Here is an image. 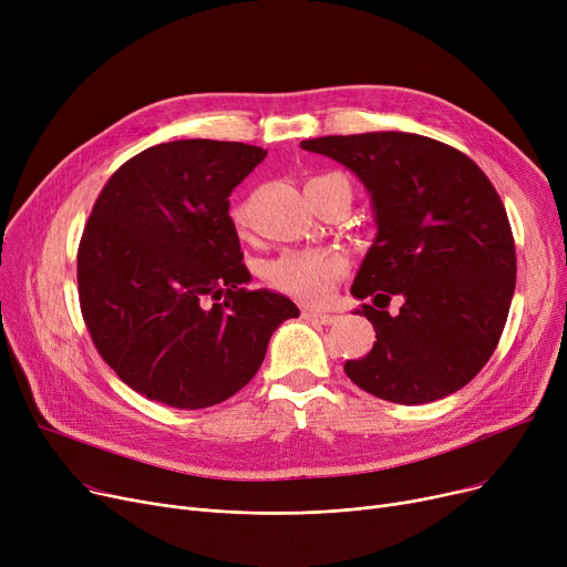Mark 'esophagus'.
Here are the masks:
<instances>
[{
  "label": "esophagus",
  "mask_w": 567,
  "mask_h": 567,
  "mask_svg": "<svg viewBox=\"0 0 567 567\" xmlns=\"http://www.w3.org/2000/svg\"><path fill=\"white\" fill-rule=\"evenodd\" d=\"M303 317L312 323H321V326H331L338 321V315H329V312H317V310H303Z\"/></svg>",
  "instance_id": "esophagus-1"
}]
</instances>
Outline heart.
<instances>
[{"instance_id":"b5f03b06","label":"heart","mask_w":567,"mask_h":567,"mask_svg":"<svg viewBox=\"0 0 567 567\" xmlns=\"http://www.w3.org/2000/svg\"><path fill=\"white\" fill-rule=\"evenodd\" d=\"M342 178L340 174H323L312 176L310 182H321V178ZM234 220L241 225L246 214L241 206L234 208ZM347 261L336 250H289L268 261L266 280L276 289L296 296L306 303H321L333 293L338 278L344 274Z\"/></svg>"}]
</instances>
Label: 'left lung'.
<instances>
[{
    "label": "left lung",
    "instance_id": "1",
    "mask_svg": "<svg viewBox=\"0 0 567 567\" xmlns=\"http://www.w3.org/2000/svg\"><path fill=\"white\" fill-rule=\"evenodd\" d=\"M342 163L370 193L377 236L351 285L372 299L355 315L377 342L347 377L374 398L427 404L453 395L494 353L515 293L517 257L505 206L457 148L381 131L303 140ZM393 295L401 312L384 310Z\"/></svg>",
    "mask_w": 567,
    "mask_h": 567
}]
</instances>
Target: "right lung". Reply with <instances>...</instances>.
<instances>
[{
    "mask_svg": "<svg viewBox=\"0 0 567 567\" xmlns=\"http://www.w3.org/2000/svg\"><path fill=\"white\" fill-rule=\"evenodd\" d=\"M261 146L176 140L144 148L101 190L78 248L80 308L103 361L176 409L225 402L257 374L287 296L248 291L229 195Z\"/></svg>",
    "mask_w": 567,
    "mask_h": 567,
    "instance_id": "1",
    "label": "right lung"
}]
</instances>
